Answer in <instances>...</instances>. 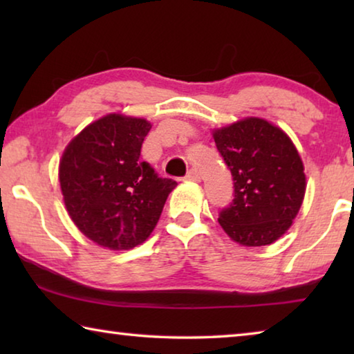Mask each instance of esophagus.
<instances>
[{"label": "esophagus", "mask_w": 354, "mask_h": 354, "mask_svg": "<svg viewBox=\"0 0 354 354\" xmlns=\"http://www.w3.org/2000/svg\"><path fill=\"white\" fill-rule=\"evenodd\" d=\"M184 179H185V181H194V183H196V181H200V173L196 171V170H189L187 175L184 176Z\"/></svg>", "instance_id": "esophagus-1"}]
</instances>
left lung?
<instances>
[{
    "label": "left lung",
    "mask_w": 354,
    "mask_h": 354,
    "mask_svg": "<svg viewBox=\"0 0 354 354\" xmlns=\"http://www.w3.org/2000/svg\"><path fill=\"white\" fill-rule=\"evenodd\" d=\"M214 140L234 181V200L220 211V226L243 247L278 241L306 192L295 145L283 129L256 117L215 129Z\"/></svg>",
    "instance_id": "1"
}]
</instances>
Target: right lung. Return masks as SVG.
Wrapping results in <instances>:
<instances>
[{"label":"right lung","instance_id":"1","mask_svg":"<svg viewBox=\"0 0 354 354\" xmlns=\"http://www.w3.org/2000/svg\"><path fill=\"white\" fill-rule=\"evenodd\" d=\"M151 123L109 113L68 143L59 181L68 215L100 247L131 250L151 234L176 181L159 178L140 149Z\"/></svg>","mask_w":354,"mask_h":354}]
</instances>
